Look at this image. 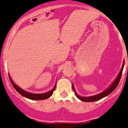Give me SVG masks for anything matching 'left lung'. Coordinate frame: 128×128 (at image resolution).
Wrapping results in <instances>:
<instances>
[{
	"mask_svg": "<svg viewBox=\"0 0 128 128\" xmlns=\"http://www.w3.org/2000/svg\"><path fill=\"white\" fill-rule=\"evenodd\" d=\"M124 63L123 62L122 64V68H121V70H120V73H119L118 76H117L116 79H115L114 81L113 82L112 84L111 85V86L108 88V89H106V90L103 91L102 92L100 93V94H96V95L92 96H89V97H82V96H80L78 95L77 94V92H76L75 89H74V87L72 84V89L74 90V93H75V95L76 96V97L78 98L79 100H80V101H84V102H93V101H98V100H101V99L103 98L106 97L107 96H108L109 94H111L114 90L116 88V87L118 86V85L119 82H120V79L121 78V76H122V70H123V68H124Z\"/></svg>",
	"mask_w": 128,
	"mask_h": 128,
	"instance_id": "left-lung-1",
	"label": "left lung"
}]
</instances>
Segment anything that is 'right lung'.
I'll list each match as a JSON object with an SVG mask.
<instances>
[{
	"mask_svg": "<svg viewBox=\"0 0 128 128\" xmlns=\"http://www.w3.org/2000/svg\"><path fill=\"white\" fill-rule=\"evenodd\" d=\"M8 76H9V79L10 80L11 83H12V86H13L14 88H15V89H16L20 94L23 96L24 97L30 99V100H44L49 98V97L51 96L52 94H53V92L55 90L56 86V84L55 86L54 87V88H53L52 90H50V91L48 92L42 93V94H32V93L28 92L23 90V89L20 88L18 86H17L14 82V81L12 80V79H11V78L10 77L9 75H8Z\"/></svg>",
	"mask_w": 128,
	"mask_h": 128,
	"instance_id": "right-lung-1",
	"label": "right lung"
}]
</instances>
